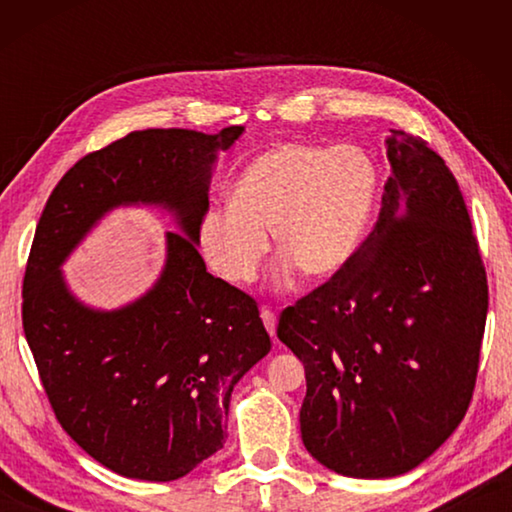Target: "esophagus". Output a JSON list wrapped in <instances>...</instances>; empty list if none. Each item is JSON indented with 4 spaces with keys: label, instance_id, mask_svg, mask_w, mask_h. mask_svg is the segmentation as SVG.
I'll use <instances>...</instances> for the list:
<instances>
[{
    "label": "esophagus",
    "instance_id": "obj_1",
    "mask_svg": "<svg viewBox=\"0 0 512 512\" xmlns=\"http://www.w3.org/2000/svg\"><path fill=\"white\" fill-rule=\"evenodd\" d=\"M262 320H264L266 332L271 334L273 339H275V327H277V316H275V311H271V309H262Z\"/></svg>",
    "mask_w": 512,
    "mask_h": 512
}]
</instances>
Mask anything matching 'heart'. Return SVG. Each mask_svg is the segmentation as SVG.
<instances>
[{
	"label": "heart",
	"instance_id": "heart-1",
	"mask_svg": "<svg viewBox=\"0 0 512 512\" xmlns=\"http://www.w3.org/2000/svg\"><path fill=\"white\" fill-rule=\"evenodd\" d=\"M377 196V169L357 146L284 142L248 164L230 205H210L196 225L207 266L235 287L257 277L271 250L284 253L277 275L293 264L329 277L359 248Z\"/></svg>",
	"mask_w": 512,
	"mask_h": 512
}]
</instances>
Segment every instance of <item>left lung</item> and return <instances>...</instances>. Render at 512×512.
Listing matches in <instances>:
<instances>
[{
    "label": "left lung",
    "instance_id": "8db88e82",
    "mask_svg": "<svg viewBox=\"0 0 512 512\" xmlns=\"http://www.w3.org/2000/svg\"><path fill=\"white\" fill-rule=\"evenodd\" d=\"M379 219L350 262L287 307L277 339L305 363L307 452L354 479L418 467L470 406L488 316L479 244L445 160L386 137Z\"/></svg>",
    "mask_w": 512,
    "mask_h": 512
}]
</instances>
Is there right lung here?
I'll list each match as a JSON object with an SVG mask.
<instances>
[{
    "label": "right lung",
    "mask_w": 512,
    "mask_h": 512,
    "mask_svg": "<svg viewBox=\"0 0 512 512\" xmlns=\"http://www.w3.org/2000/svg\"><path fill=\"white\" fill-rule=\"evenodd\" d=\"M241 133H128L76 162L38 221L22 284L24 336L60 427L126 479L176 481L219 452L232 388L271 352L257 302L207 273L196 246L216 155ZM121 204H158L184 235L168 233L165 268L142 299L92 310L59 266Z\"/></svg>",
    "instance_id": "right-lung-1"
}]
</instances>
